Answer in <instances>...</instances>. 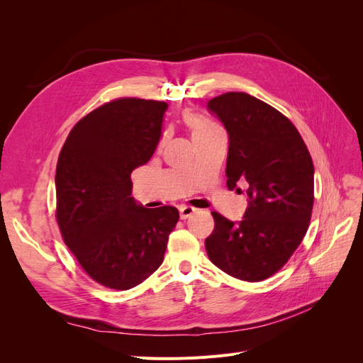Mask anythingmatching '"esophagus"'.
Here are the masks:
<instances>
[{
	"instance_id": "1",
	"label": "esophagus",
	"mask_w": 363,
	"mask_h": 363,
	"mask_svg": "<svg viewBox=\"0 0 363 363\" xmlns=\"http://www.w3.org/2000/svg\"><path fill=\"white\" fill-rule=\"evenodd\" d=\"M179 211H180L182 219H186V218H189L192 213H195L196 208L192 207V206H180Z\"/></svg>"
}]
</instances>
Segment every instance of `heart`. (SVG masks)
Returning <instances> with one entry per match:
<instances>
[{"label":"heart","mask_w":363,"mask_h":363,"mask_svg":"<svg viewBox=\"0 0 363 363\" xmlns=\"http://www.w3.org/2000/svg\"><path fill=\"white\" fill-rule=\"evenodd\" d=\"M184 121H186V124L189 125V128H191V131H192V138L201 136L203 133H206V131L213 125V124L206 123V121H203V119H200V118H196V116H194V115H186V116H184Z\"/></svg>","instance_id":"1"}]
</instances>
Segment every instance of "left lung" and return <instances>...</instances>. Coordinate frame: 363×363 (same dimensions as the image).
Wrapping results in <instances>:
<instances>
[{"mask_svg":"<svg viewBox=\"0 0 363 363\" xmlns=\"http://www.w3.org/2000/svg\"><path fill=\"white\" fill-rule=\"evenodd\" d=\"M207 108L228 133L227 186H245L240 221L212 212L207 256L228 276L260 281L276 274L298 248L313 207V163L291 121L245 92L212 98Z\"/></svg>","mask_w":363,"mask_h":363,"instance_id":"1","label":"left lung"}]
</instances>
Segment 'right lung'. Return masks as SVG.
Masks as SVG:
<instances>
[{"mask_svg": "<svg viewBox=\"0 0 363 363\" xmlns=\"http://www.w3.org/2000/svg\"><path fill=\"white\" fill-rule=\"evenodd\" d=\"M167 108L140 98L106 103L74 125L60 151L57 224L87 276L106 288L147 280L179 221L175 207L147 208L131 196V172L155 155Z\"/></svg>", "mask_w": 363, "mask_h": 363, "instance_id": "obj_1", "label": "right lung"}]
</instances>
